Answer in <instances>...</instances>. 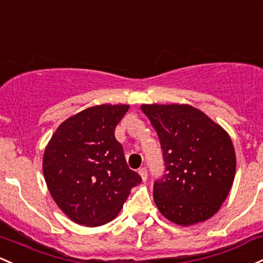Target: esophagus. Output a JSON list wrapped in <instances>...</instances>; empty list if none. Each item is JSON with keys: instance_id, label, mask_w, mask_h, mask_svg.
Here are the masks:
<instances>
[{"instance_id": "esophagus-1", "label": "esophagus", "mask_w": 263, "mask_h": 263, "mask_svg": "<svg viewBox=\"0 0 263 263\" xmlns=\"http://www.w3.org/2000/svg\"><path fill=\"white\" fill-rule=\"evenodd\" d=\"M138 174H140L141 178H142V181L147 180V170L145 168V167H142V168L138 170Z\"/></svg>"}]
</instances>
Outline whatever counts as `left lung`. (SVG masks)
I'll return each instance as SVG.
<instances>
[{"label":"left lung","instance_id":"obj_1","mask_svg":"<svg viewBox=\"0 0 263 263\" xmlns=\"http://www.w3.org/2000/svg\"><path fill=\"white\" fill-rule=\"evenodd\" d=\"M157 131L167 174L154 186L163 217L178 226L211 218L229 196L236 174L230 135L191 105H141Z\"/></svg>","mask_w":263,"mask_h":263}]
</instances>
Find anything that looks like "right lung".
I'll list each match as a JSON object with an SVG mask.
<instances>
[{
    "label": "right lung",
    "mask_w": 263,
    "mask_h": 263,
    "mask_svg": "<svg viewBox=\"0 0 263 263\" xmlns=\"http://www.w3.org/2000/svg\"><path fill=\"white\" fill-rule=\"evenodd\" d=\"M129 105L92 106L57 127L45 148L43 176L60 210L76 223L102 226L142 178L127 166L115 128Z\"/></svg>",
    "instance_id": "obj_1"
}]
</instances>
